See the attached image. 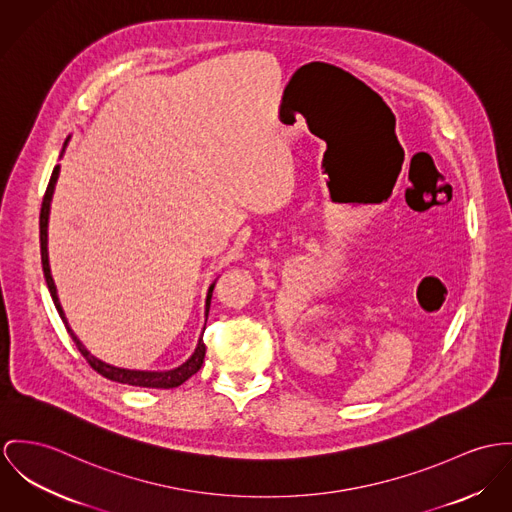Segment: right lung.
Listing matches in <instances>:
<instances>
[{
    "instance_id": "right-lung-1",
    "label": "right lung",
    "mask_w": 512,
    "mask_h": 512,
    "mask_svg": "<svg viewBox=\"0 0 512 512\" xmlns=\"http://www.w3.org/2000/svg\"><path fill=\"white\" fill-rule=\"evenodd\" d=\"M58 173H60V165L54 167L52 171V177L48 181V187H46V193L42 198V206H40V259H42V271H44V278H46V284H48V290H50V296L54 300V306L58 310V314L62 317L72 341L76 343L79 353L87 360V364L101 376L113 380V382H120V384H128V386H140V388H161V390H169V388H177L181 386L183 382H187L191 376H195L202 362H204V354H206V345L204 341L200 339L198 341L197 351L195 354L179 368L175 370H169V372H138V370H124V368H115V366H109L101 360H97L95 356L85 351V347L79 343L78 337L74 335V331L70 329L68 321H66V315L62 312V306H60V300H58V294H56V286H54V280L50 275V265H48V214H50V200H52V193H54V185H56V179H58ZM212 290H214V284L210 286L208 290V296H206V315L210 310V298H212Z\"/></svg>"
}]
</instances>
